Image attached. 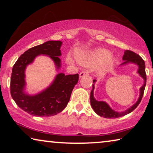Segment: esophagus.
Listing matches in <instances>:
<instances>
[{"label": "esophagus", "mask_w": 153, "mask_h": 153, "mask_svg": "<svg viewBox=\"0 0 153 153\" xmlns=\"http://www.w3.org/2000/svg\"><path fill=\"white\" fill-rule=\"evenodd\" d=\"M88 72H86V71H83V72H81L80 74H79V77H83L85 76V75H88Z\"/></svg>", "instance_id": "1"}]
</instances>
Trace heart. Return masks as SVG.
I'll use <instances>...</instances> for the list:
<instances>
[{"instance_id": "obj_1", "label": "heart", "mask_w": 153, "mask_h": 153, "mask_svg": "<svg viewBox=\"0 0 153 153\" xmlns=\"http://www.w3.org/2000/svg\"><path fill=\"white\" fill-rule=\"evenodd\" d=\"M76 59L83 65L91 66L102 64L103 68L111 65L115 60L110 52L105 49H99L91 52H77ZM66 60L70 64L74 63V59L70 55L67 56Z\"/></svg>"}]
</instances>
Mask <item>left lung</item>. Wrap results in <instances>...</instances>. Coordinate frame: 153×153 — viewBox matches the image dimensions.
Here are the masks:
<instances>
[{
    "label": "left lung",
    "instance_id": "8db88e82",
    "mask_svg": "<svg viewBox=\"0 0 153 153\" xmlns=\"http://www.w3.org/2000/svg\"><path fill=\"white\" fill-rule=\"evenodd\" d=\"M123 60L124 62L121 64V65H126L127 63H134L138 65V71L137 72L139 73L140 76L143 79L144 83L140 88V95L138 101L131 106L130 108L128 109L123 112H117L116 111L113 110L111 108L108 106V104L106 102L104 101H97L94 97V88H95V82L96 80H93V88L91 92V104L92 108H93L94 111H95L97 115L100 116L104 117L106 118H116L119 117L124 116L125 115L129 114L131 111H133L137 107L140 102L141 101L142 97H143L144 90H145L146 84V65L145 62L142 59V58L139 55H138L134 52L129 51V50H125L124 55L123 56Z\"/></svg>",
    "mask_w": 153,
    "mask_h": 153
}]
</instances>
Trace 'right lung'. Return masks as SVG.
Here are the masks:
<instances>
[{
  "label": "right lung",
  "instance_id": "1",
  "mask_svg": "<svg viewBox=\"0 0 153 153\" xmlns=\"http://www.w3.org/2000/svg\"><path fill=\"white\" fill-rule=\"evenodd\" d=\"M60 41H48L25 51L14 63L10 80V93L18 106L35 116L49 117L61 112L68 105L74 85L79 81V74L65 75L59 73L47 88L34 95L25 93V70L39 55L49 56L56 68H60Z\"/></svg>",
  "mask_w": 153,
  "mask_h": 153
}]
</instances>
